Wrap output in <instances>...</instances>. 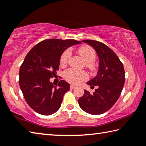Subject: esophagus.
Wrapping results in <instances>:
<instances>
[{"label": "esophagus", "mask_w": 146, "mask_h": 146, "mask_svg": "<svg viewBox=\"0 0 146 146\" xmlns=\"http://www.w3.org/2000/svg\"><path fill=\"white\" fill-rule=\"evenodd\" d=\"M76 88V86H74V85H71L70 86V89L71 90H73V89H75Z\"/></svg>", "instance_id": "1"}]
</instances>
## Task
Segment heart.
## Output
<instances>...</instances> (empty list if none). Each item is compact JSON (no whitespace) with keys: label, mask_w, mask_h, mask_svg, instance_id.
<instances>
[{"label":"heart","mask_w":146,"mask_h":146,"mask_svg":"<svg viewBox=\"0 0 146 146\" xmlns=\"http://www.w3.org/2000/svg\"><path fill=\"white\" fill-rule=\"evenodd\" d=\"M78 52L87 62L88 68L90 69L95 68L93 62L97 58V54L95 49L89 46H83L78 49ZM71 55V51L70 49H67L63 51L60 57V64L61 66L64 67V66H67ZM64 76L68 82L76 84L80 82V81L88 79V75L84 71H78L73 69H70L64 72Z\"/></svg>","instance_id":"1"}]
</instances>
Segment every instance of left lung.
Returning a JSON list of instances; mask_svg holds the SVG:
<instances>
[{"label":"left lung","mask_w":146,"mask_h":146,"mask_svg":"<svg viewBox=\"0 0 146 146\" xmlns=\"http://www.w3.org/2000/svg\"><path fill=\"white\" fill-rule=\"evenodd\" d=\"M82 42L93 47L99 57L97 75L87 82L98 86L93 94L84 90L78 100L82 110L91 115H100L110 110L119 98L125 82L123 64L112 49L100 42L85 40Z\"/></svg>","instance_id":"1"}]
</instances>
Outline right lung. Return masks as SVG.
<instances>
[{"mask_svg":"<svg viewBox=\"0 0 146 146\" xmlns=\"http://www.w3.org/2000/svg\"><path fill=\"white\" fill-rule=\"evenodd\" d=\"M80 43L73 39H46L27 54L20 68L19 85L26 102L35 111L50 115L60 108L70 84L61 80L56 87L49 79L56 76L63 51Z\"/></svg>","mask_w":146,"mask_h":146,"instance_id":"obj_1","label":"right lung"}]
</instances>
